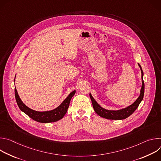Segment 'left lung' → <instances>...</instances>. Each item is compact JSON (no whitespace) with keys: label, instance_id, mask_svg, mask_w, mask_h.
Returning <instances> with one entry per match:
<instances>
[{"label":"left lung","instance_id":"left-lung-1","mask_svg":"<svg viewBox=\"0 0 161 161\" xmlns=\"http://www.w3.org/2000/svg\"><path fill=\"white\" fill-rule=\"evenodd\" d=\"M138 65L141 69L142 78V86L141 88L140 95L138 97V98L136 99V101L133 104H132L131 105H130L129 106L124 109L117 110V111H113V110H107L101 107L98 104V103L95 101L93 97L92 96L91 94H90V97L91 99L92 103L94 109L98 115H99L103 118L109 119V120H123L129 117L130 114H132L134 112V111L137 109V108L138 107L139 104H140V103L143 99L144 91H145V84H144V81L143 80V72L141 65L139 64Z\"/></svg>","mask_w":161,"mask_h":161}]
</instances>
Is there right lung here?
I'll use <instances>...</instances> for the list:
<instances>
[{
    "label": "right lung",
    "mask_w": 161,
    "mask_h": 161,
    "mask_svg": "<svg viewBox=\"0 0 161 161\" xmlns=\"http://www.w3.org/2000/svg\"><path fill=\"white\" fill-rule=\"evenodd\" d=\"M76 91L74 90L68 96L63 103L57 108L48 111H37L28 108L20 99L16 88H14L15 98L19 108L35 121L41 123H50L57 122L64 117L67 111L72 97L75 95Z\"/></svg>",
    "instance_id": "obj_1"
}]
</instances>
